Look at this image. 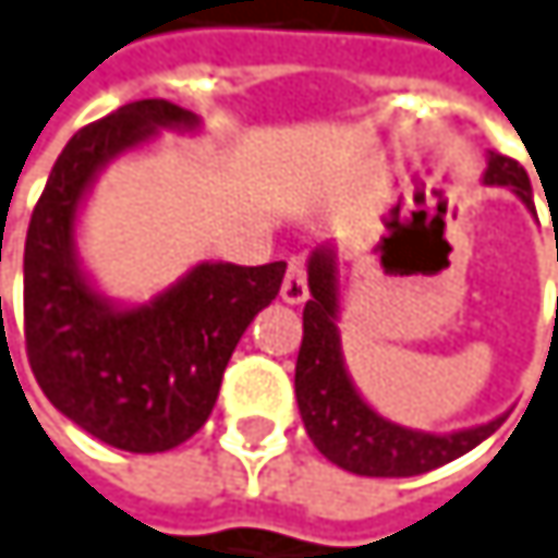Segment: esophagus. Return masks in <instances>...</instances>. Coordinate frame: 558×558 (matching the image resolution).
<instances>
[{
	"label": "esophagus",
	"instance_id": "esophagus-1",
	"mask_svg": "<svg viewBox=\"0 0 558 558\" xmlns=\"http://www.w3.org/2000/svg\"><path fill=\"white\" fill-rule=\"evenodd\" d=\"M280 296H283V303H303V300L310 296L306 262H303V255H290L287 275H283V283H280Z\"/></svg>",
	"mask_w": 558,
	"mask_h": 558
}]
</instances>
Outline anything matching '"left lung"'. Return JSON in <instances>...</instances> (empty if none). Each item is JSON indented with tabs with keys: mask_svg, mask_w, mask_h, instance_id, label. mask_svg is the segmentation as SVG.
I'll return each mask as SVG.
<instances>
[{
	"mask_svg": "<svg viewBox=\"0 0 558 558\" xmlns=\"http://www.w3.org/2000/svg\"><path fill=\"white\" fill-rule=\"evenodd\" d=\"M485 183L510 186L526 206H533V186L526 170L507 155H492ZM310 293L303 306V342L296 355V407L313 446L345 472L368 475V478H410L433 472L482 439H488L501 420H492L475 429L433 436L416 433L378 416L352 388L339 332H336V265L329 252H313L310 258Z\"/></svg>",
	"mask_w": 558,
	"mask_h": 558,
	"instance_id": "obj_1",
	"label": "left lung"
}]
</instances>
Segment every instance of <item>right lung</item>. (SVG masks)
<instances>
[{"label": "right lung", "mask_w": 558, "mask_h": 558, "mask_svg": "<svg viewBox=\"0 0 558 558\" xmlns=\"http://www.w3.org/2000/svg\"><path fill=\"white\" fill-rule=\"evenodd\" d=\"M161 125H196L168 99H138L83 125L60 151L25 239V352L63 416L125 452H168L213 413L222 372L280 290L283 262L199 265L155 303L112 310L73 255L76 206L96 170Z\"/></svg>", "instance_id": "1"}]
</instances>
